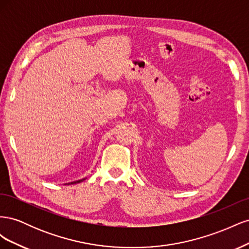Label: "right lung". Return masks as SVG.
<instances>
[{
  "mask_svg": "<svg viewBox=\"0 0 249 249\" xmlns=\"http://www.w3.org/2000/svg\"><path fill=\"white\" fill-rule=\"evenodd\" d=\"M85 179H86V178H82V179H79V180H74V182L69 183V184H66V185H73V184H78V183H81V182H83V180H85Z\"/></svg>",
  "mask_w": 249,
  "mask_h": 249,
  "instance_id": "right-lung-1",
  "label": "right lung"
}]
</instances>
